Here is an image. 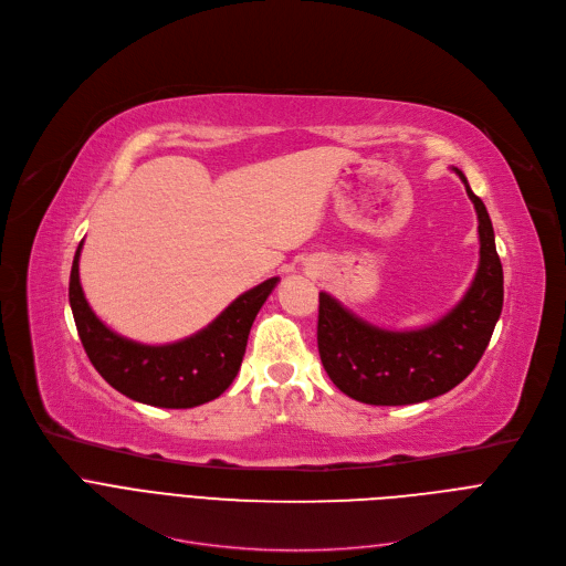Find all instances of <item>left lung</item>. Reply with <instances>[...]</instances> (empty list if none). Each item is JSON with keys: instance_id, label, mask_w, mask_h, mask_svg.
Masks as SVG:
<instances>
[{"instance_id": "obj_1", "label": "left lung", "mask_w": 566, "mask_h": 566, "mask_svg": "<svg viewBox=\"0 0 566 566\" xmlns=\"http://www.w3.org/2000/svg\"><path fill=\"white\" fill-rule=\"evenodd\" d=\"M478 210L480 270L463 302L434 326L392 334L360 322L336 298L319 292L317 349L326 375L345 395L365 405L400 407L443 395L467 379L480 363L503 311V264L493 226L467 176Z\"/></svg>"}]
</instances>
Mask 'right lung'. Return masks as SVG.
Listing matches in <instances>:
<instances>
[{"instance_id": "obj_1", "label": "right lung", "mask_w": 566, "mask_h": 566, "mask_svg": "<svg viewBox=\"0 0 566 566\" xmlns=\"http://www.w3.org/2000/svg\"><path fill=\"white\" fill-rule=\"evenodd\" d=\"M80 249L71 270V308L84 352L109 386L150 407L191 409L219 397L235 379L251 324L279 279L235 298L208 328L182 343L148 347L109 331L88 308L80 285Z\"/></svg>"}]
</instances>
